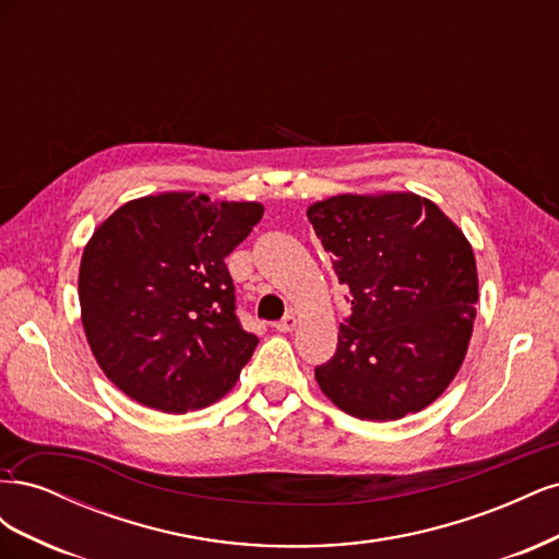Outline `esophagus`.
<instances>
[{
  "instance_id": "esophagus-1",
  "label": "esophagus",
  "mask_w": 559,
  "mask_h": 559,
  "mask_svg": "<svg viewBox=\"0 0 559 559\" xmlns=\"http://www.w3.org/2000/svg\"><path fill=\"white\" fill-rule=\"evenodd\" d=\"M296 324H298L296 317H294V314H286L284 319H280V321H277L275 329H277L280 333H292V331L296 329Z\"/></svg>"
}]
</instances>
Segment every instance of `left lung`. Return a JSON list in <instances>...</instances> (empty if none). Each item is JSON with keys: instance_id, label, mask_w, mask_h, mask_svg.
I'll return each mask as SVG.
<instances>
[{"instance_id": "left-lung-1", "label": "left lung", "mask_w": 559, "mask_h": 559, "mask_svg": "<svg viewBox=\"0 0 559 559\" xmlns=\"http://www.w3.org/2000/svg\"><path fill=\"white\" fill-rule=\"evenodd\" d=\"M349 294L335 354L314 378L359 419L427 408L460 370L478 302L464 233L415 193L335 195L308 210Z\"/></svg>"}]
</instances>
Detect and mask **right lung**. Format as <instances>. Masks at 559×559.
<instances>
[{"label": "right lung", "mask_w": 559, "mask_h": 559, "mask_svg": "<svg viewBox=\"0 0 559 559\" xmlns=\"http://www.w3.org/2000/svg\"><path fill=\"white\" fill-rule=\"evenodd\" d=\"M261 216L259 202L160 193L126 202L93 233L79 270L81 321L126 396L181 415L238 382L259 337L235 314L226 257Z\"/></svg>", "instance_id": "add662e5"}]
</instances>
